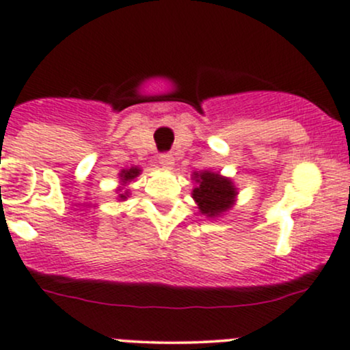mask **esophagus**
Wrapping results in <instances>:
<instances>
[{"label": "esophagus", "mask_w": 350, "mask_h": 350, "mask_svg": "<svg viewBox=\"0 0 350 350\" xmlns=\"http://www.w3.org/2000/svg\"><path fill=\"white\" fill-rule=\"evenodd\" d=\"M159 163L163 170H170L172 165H174V157H172V153H161L159 157Z\"/></svg>", "instance_id": "esophagus-1"}]
</instances>
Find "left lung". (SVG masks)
<instances>
[{
  "label": "left lung",
  "mask_w": 350,
  "mask_h": 350,
  "mask_svg": "<svg viewBox=\"0 0 350 350\" xmlns=\"http://www.w3.org/2000/svg\"><path fill=\"white\" fill-rule=\"evenodd\" d=\"M195 182H198V187L193 189V198L206 217L220 215L234 204L237 191L228 178L213 172H202L195 174Z\"/></svg>",
  "instance_id": "1"
}]
</instances>
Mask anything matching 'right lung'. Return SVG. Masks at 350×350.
<instances>
[{
  "instance_id": "1",
  "label": "right lung",
  "mask_w": 350,
  "mask_h": 350,
  "mask_svg": "<svg viewBox=\"0 0 350 350\" xmlns=\"http://www.w3.org/2000/svg\"><path fill=\"white\" fill-rule=\"evenodd\" d=\"M138 174H140V170H138V168H130V170H123L122 172V175H120V176H122V180H123V182H129V180H131V178H135V176H137ZM120 197H122V198H125V195H120Z\"/></svg>"
}]
</instances>
